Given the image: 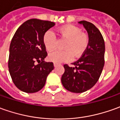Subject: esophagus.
<instances>
[{"label": "esophagus", "mask_w": 120, "mask_h": 120, "mask_svg": "<svg viewBox=\"0 0 120 120\" xmlns=\"http://www.w3.org/2000/svg\"><path fill=\"white\" fill-rule=\"evenodd\" d=\"M58 66V64H56V63H54V66L55 67V68H56V67Z\"/></svg>", "instance_id": "1"}]
</instances>
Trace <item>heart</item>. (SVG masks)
<instances>
[{"label":"heart","mask_w":120,"mask_h":120,"mask_svg":"<svg viewBox=\"0 0 120 120\" xmlns=\"http://www.w3.org/2000/svg\"><path fill=\"white\" fill-rule=\"evenodd\" d=\"M58 31L61 38L66 40L63 45L64 50H56L50 53L49 59L59 64L68 62L72 59L80 58L87 50L89 45V37L85 33L81 32L79 27L74 25H66L58 28ZM43 43L46 49L52 52L57 46V39L52 30H48L43 35Z\"/></svg>","instance_id":"obj_1"}]
</instances>
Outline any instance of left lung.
Segmentation results:
<instances>
[{
  "label": "left lung",
  "mask_w": 120,
  "mask_h": 120,
  "mask_svg": "<svg viewBox=\"0 0 120 120\" xmlns=\"http://www.w3.org/2000/svg\"><path fill=\"white\" fill-rule=\"evenodd\" d=\"M87 30L89 45L80 58L73 63L75 67L64 64L62 83L68 91L81 93L92 88L97 82L105 65V45L100 31L92 23L79 22Z\"/></svg>",
  "instance_id": "8db88e82"
}]
</instances>
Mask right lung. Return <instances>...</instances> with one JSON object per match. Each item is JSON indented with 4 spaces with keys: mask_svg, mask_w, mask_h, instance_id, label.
I'll list each match as a JSON object with an SVG mask.
<instances>
[{
    "mask_svg": "<svg viewBox=\"0 0 120 120\" xmlns=\"http://www.w3.org/2000/svg\"><path fill=\"white\" fill-rule=\"evenodd\" d=\"M55 23L31 19L19 26L10 45L8 69L12 81L19 90L27 93L40 91L54 69L47 56L43 35Z\"/></svg>",
    "mask_w": 120,
    "mask_h": 120,
    "instance_id": "add662e5",
    "label": "right lung"
}]
</instances>
